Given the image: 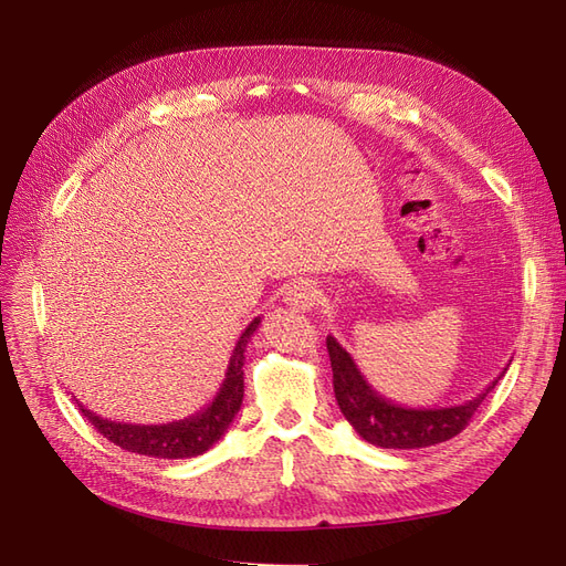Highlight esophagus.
I'll return each instance as SVG.
<instances>
[{
	"instance_id": "1",
	"label": "esophagus",
	"mask_w": 566,
	"mask_h": 566,
	"mask_svg": "<svg viewBox=\"0 0 566 566\" xmlns=\"http://www.w3.org/2000/svg\"><path fill=\"white\" fill-rule=\"evenodd\" d=\"M285 306H290L293 312H310L314 310V304L318 302V293L312 281H293L283 293Z\"/></svg>"
}]
</instances>
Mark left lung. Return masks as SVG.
I'll use <instances>...</instances> for the list:
<instances>
[{"instance_id": "1", "label": "left lung", "mask_w": 566, "mask_h": 566, "mask_svg": "<svg viewBox=\"0 0 566 566\" xmlns=\"http://www.w3.org/2000/svg\"><path fill=\"white\" fill-rule=\"evenodd\" d=\"M325 345L331 354L333 389L342 416L347 418L358 437L380 449H424L453 439L465 430L479 403L486 399V394L499 385L507 370L505 368L472 401L449 408H408L375 391L354 364L352 354L342 349L333 335H328Z\"/></svg>"}]
</instances>
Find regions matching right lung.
Here are the masks:
<instances>
[{
  "label": "right lung",
  "instance_id": "obj_1",
  "mask_svg": "<svg viewBox=\"0 0 566 566\" xmlns=\"http://www.w3.org/2000/svg\"><path fill=\"white\" fill-rule=\"evenodd\" d=\"M260 323L262 318L256 316L243 331V335L238 337L224 382H221L212 403L205 406L196 416H188L184 420L167 422V424H129V422L98 418L84 406H80V410L101 434L125 451L150 455V458H167V460L202 455L205 451L212 449V443H217L227 434L229 424L233 422L238 410H241L243 391H245L243 389L245 349L254 331L260 328Z\"/></svg>",
  "mask_w": 566,
  "mask_h": 566
}]
</instances>
